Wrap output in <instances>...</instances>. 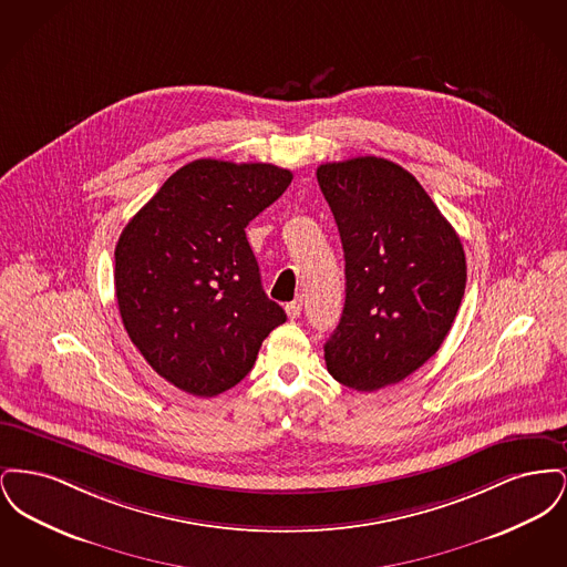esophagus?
<instances>
[{
	"mask_svg": "<svg viewBox=\"0 0 567 567\" xmlns=\"http://www.w3.org/2000/svg\"><path fill=\"white\" fill-rule=\"evenodd\" d=\"M285 310H287V317H289L291 321H296V319H299V315H301V299H296V301L287 303Z\"/></svg>",
	"mask_w": 567,
	"mask_h": 567,
	"instance_id": "esophagus-1",
	"label": "esophagus"
}]
</instances>
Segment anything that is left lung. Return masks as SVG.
<instances>
[{
  "label": "left lung",
  "instance_id": "obj_1",
  "mask_svg": "<svg viewBox=\"0 0 567 567\" xmlns=\"http://www.w3.org/2000/svg\"><path fill=\"white\" fill-rule=\"evenodd\" d=\"M317 181L347 261V301L324 342L327 370L344 386L378 391L442 347L465 291V252L453 225L398 163H324Z\"/></svg>",
  "mask_w": 567,
  "mask_h": 567
}]
</instances>
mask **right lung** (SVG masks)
Returning <instances> with one entry per match:
<instances>
[{
    "label": "right lung",
    "instance_id": "obj_1",
    "mask_svg": "<svg viewBox=\"0 0 567 567\" xmlns=\"http://www.w3.org/2000/svg\"><path fill=\"white\" fill-rule=\"evenodd\" d=\"M291 181L271 163L197 159L176 169L118 238L123 324L151 368L190 395L236 386L287 321L261 287L244 229Z\"/></svg>",
    "mask_w": 567,
    "mask_h": 567
}]
</instances>
